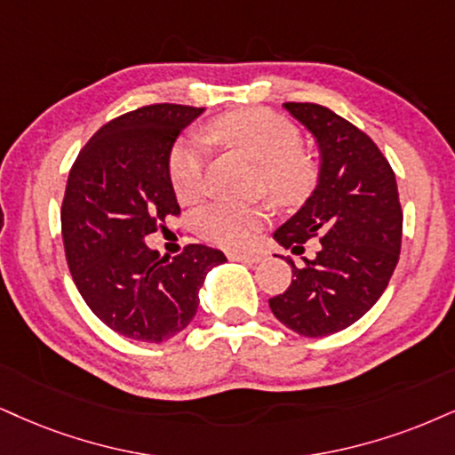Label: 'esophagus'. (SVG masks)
<instances>
[{
    "instance_id": "esophagus-1",
    "label": "esophagus",
    "mask_w": 455,
    "mask_h": 455,
    "mask_svg": "<svg viewBox=\"0 0 455 455\" xmlns=\"http://www.w3.org/2000/svg\"><path fill=\"white\" fill-rule=\"evenodd\" d=\"M228 257L234 261L251 263V266L261 261V253H255V251H232V253H228Z\"/></svg>"
}]
</instances>
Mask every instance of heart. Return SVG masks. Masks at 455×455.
Returning <instances> with one entry per match:
<instances>
[{
  "mask_svg": "<svg viewBox=\"0 0 455 455\" xmlns=\"http://www.w3.org/2000/svg\"><path fill=\"white\" fill-rule=\"evenodd\" d=\"M212 141L234 148L259 164V185L276 204H297L312 192L318 177V164L301 148V131L289 117L263 108L229 111L206 124ZM204 149L196 141L175 145L168 158V179L172 192L183 204L194 202L204 189ZM261 209L255 206L212 204L196 219L200 238L223 249L249 244L261 228Z\"/></svg>",
  "mask_w": 455,
  "mask_h": 455,
  "instance_id": "heart-1",
  "label": "heart"
}]
</instances>
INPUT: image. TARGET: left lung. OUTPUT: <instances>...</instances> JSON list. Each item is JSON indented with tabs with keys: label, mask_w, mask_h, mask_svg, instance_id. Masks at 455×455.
Masks as SVG:
<instances>
[{
	"label": "left lung",
	"mask_w": 455,
	"mask_h": 455,
	"mask_svg": "<svg viewBox=\"0 0 455 455\" xmlns=\"http://www.w3.org/2000/svg\"><path fill=\"white\" fill-rule=\"evenodd\" d=\"M321 148V179L310 198L274 234L284 249L312 259L291 263L289 289L270 299L274 316L295 333L324 338L373 307L401 253L403 211L390 162L367 132L316 103H284Z\"/></svg>",
	"instance_id": "1"
}]
</instances>
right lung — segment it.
I'll list each match as a JSON object with an SVG mask.
<instances>
[{"mask_svg": "<svg viewBox=\"0 0 455 455\" xmlns=\"http://www.w3.org/2000/svg\"><path fill=\"white\" fill-rule=\"evenodd\" d=\"M202 108L156 103L114 117L92 134L67 179L60 229L67 266L88 307L124 338L158 344L192 323L198 291L221 251L188 244L172 259L145 236L181 215L168 158Z\"/></svg>", "mask_w": 455, "mask_h": 455, "instance_id": "add662e5", "label": "right lung"}]
</instances>
